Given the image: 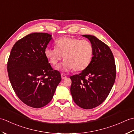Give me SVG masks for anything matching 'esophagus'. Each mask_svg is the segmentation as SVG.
<instances>
[{
    "mask_svg": "<svg viewBox=\"0 0 134 134\" xmlns=\"http://www.w3.org/2000/svg\"><path fill=\"white\" fill-rule=\"evenodd\" d=\"M61 76H62V78L63 79H65L67 78V76H65L64 74H61Z\"/></svg>",
    "mask_w": 134,
    "mask_h": 134,
    "instance_id": "esophagus-1",
    "label": "esophagus"
}]
</instances>
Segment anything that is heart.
<instances>
[{"label": "heart", "mask_w": 134, "mask_h": 134, "mask_svg": "<svg viewBox=\"0 0 134 134\" xmlns=\"http://www.w3.org/2000/svg\"><path fill=\"white\" fill-rule=\"evenodd\" d=\"M55 48H46L45 56L52 65L58 64L63 56L64 60L58 69L64 71L72 69L75 71L84 70L92 60L94 48L92 44L86 40L63 37L55 41Z\"/></svg>", "instance_id": "b5f03b06"}]
</instances>
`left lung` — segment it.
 Returning a JSON list of instances; mask_svg holds the SVG:
<instances>
[{
	"instance_id": "1",
	"label": "left lung",
	"mask_w": 134,
	"mask_h": 134,
	"mask_svg": "<svg viewBox=\"0 0 134 134\" xmlns=\"http://www.w3.org/2000/svg\"><path fill=\"white\" fill-rule=\"evenodd\" d=\"M94 48L92 60L86 69L70 76V92L75 103L85 109L103 102L115 83L116 70L114 57L109 47L92 35H82Z\"/></svg>"
}]
</instances>
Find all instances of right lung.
I'll list each match as a JSON object with an SVG mask.
<instances>
[{
	"mask_svg": "<svg viewBox=\"0 0 134 134\" xmlns=\"http://www.w3.org/2000/svg\"><path fill=\"white\" fill-rule=\"evenodd\" d=\"M52 35L33 33L16 41L7 62L8 77L18 97L28 106L40 108L52 100L61 75L53 70L45 56Z\"/></svg>",
	"mask_w": 134,
	"mask_h": 134,
	"instance_id": "add662e5",
	"label": "right lung"
}]
</instances>
